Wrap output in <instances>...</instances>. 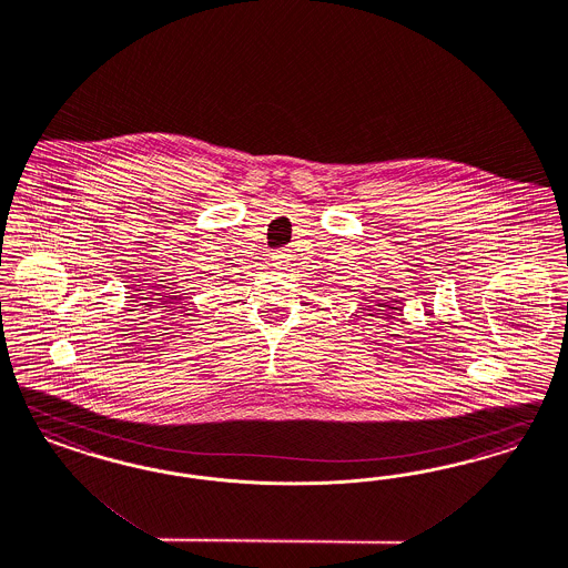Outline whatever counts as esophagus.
I'll use <instances>...</instances> for the list:
<instances>
[{
  "mask_svg": "<svg viewBox=\"0 0 568 568\" xmlns=\"http://www.w3.org/2000/svg\"><path fill=\"white\" fill-rule=\"evenodd\" d=\"M290 252L287 250H276V252H273L271 254V262H273V266H276V268H285L287 264H290Z\"/></svg>",
  "mask_w": 568,
  "mask_h": 568,
  "instance_id": "1",
  "label": "esophagus"
}]
</instances>
